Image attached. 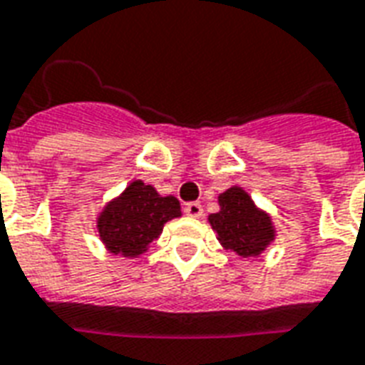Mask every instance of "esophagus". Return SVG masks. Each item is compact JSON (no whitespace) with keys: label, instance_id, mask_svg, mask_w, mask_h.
<instances>
[{"label":"esophagus","instance_id":"obj_1","mask_svg":"<svg viewBox=\"0 0 365 365\" xmlns=\"http://www.w3.org/2000/svg\"><path fill=\"white\" fill-rule=\"evenodd\" d=\"M185 215L191 218H201L203 217V207L199 203H187L185 205Z\"/></svg>","mask_w":365,"mask_h":365}]
</instances>
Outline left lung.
Instances as JSON below:
<instances>
[{"mask_svg":"<svg viewBox=\"0 0 365 365\" xmlns=\"http://www.w3.org/2000/svg\"><path fill=\"white\" fill-rule=\"evenodd\" d=\"M217 212L209 215V224L217 232L218 244L244 259L261 257L277 240V226L271 212L261 209L247 191L232 185L218 195Z\"/></svg>","mask_w":365,"mask_h":365,"instance_id":"obj_1","label":"left lung"}]
</instances>
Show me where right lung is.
Segmentation results:
<instances>
[{
  "instance_id": "obj_1",
  "label": "right lung",
  "mask_w": 365,
  "mask_h": 365,
  "mask_svg": "<svg viewBox=\"0 0 365 365\" xmlns=\"http://www.w3.org/2000/svg\"><path fill=\"white\" fill-rule=\"evenodd\" d=\"M182 217L174 195H160L155 185L133 180L96 215V234L108 253L125 259L141 257L158 240L164 224Z\"/></svg>"
}]
</instances>
